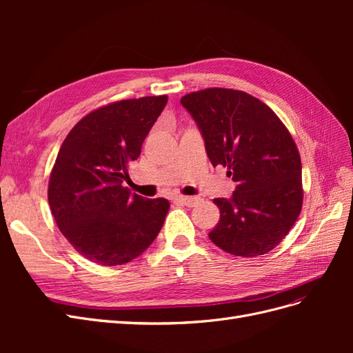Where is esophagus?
<instances>
[{
	"label": "esophagus",
	"mask_w": 353,
	"mask_h": 353,
	"mask_svg": "<svg viewBox=\"0 0 353 353\" xmlns=\"http://www.w3.org/2000/svg\"><path fill=\"white\" fill-rule=\"evenodd\" d=\"M178 203H181V205H185L188 208H193L196 206L197 203H200V197H196V196H179L175 199Z\"/></svg>",
	"instance_id": "esophagus-1"
}]
</instances>
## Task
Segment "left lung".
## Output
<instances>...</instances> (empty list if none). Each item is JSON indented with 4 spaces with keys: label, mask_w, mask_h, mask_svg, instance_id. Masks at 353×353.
I'll list each match as a JSON object with an SVG mask.
<instances>
[{
    "label": "left lung",
    "mask_w": 353,
    "mask_h": 353,
    "mask_svg": "<svg viewBox=\"0 0 353 353\" xmlns=\"http://www.w3.org/2000/svg\"><path fill=\"white\" fill-rule=\"evenodd\" d=\"M181 104L193 116L213 166L237 183L230 199H215L221 216L209 239L234 256L271 252L302 210V162L296 143L268 105L228 88L190 92Z\"/></svg>",
    "instance_id": "left-lung-1"
}]
</instances>
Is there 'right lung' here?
Here are the masks:
<instances>
[{
  "label": "right lung",
  "mask_w": 353,
  "mask_h": 353,
  "mask_svg": "<svg viewBox=\"0 0 353 353\" xmlns=\"http://www.w3.org/2000/svg\"><path fill=\"white\" fill-rule=\"evenodd\" d=\"M166 103V95H153L103 105L82 117L63 141L48 203L61 234L83 258L123 265L162 230L169 201L131 194L123 183Z\"/></svg>",
  "instance_id": "right-lung-1"
}]
</instances>
